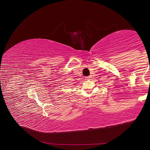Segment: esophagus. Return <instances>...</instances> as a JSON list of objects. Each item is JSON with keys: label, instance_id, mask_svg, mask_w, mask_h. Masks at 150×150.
<instances>
[{"label": "esophagus", "instance_id": "obj_1", "mask_svg": "<svg viewBox=\"0 0 150 150\" xmlns=\"http://www.w3.org/2000/svg\"><path fill=\"white\" fill-rule=\"evenodd\" d=\"M85 78H86V79H89L90 78V76H87Z\"/></svg>", "mask_w": 150, "mask_h": 150}]
</instances>
